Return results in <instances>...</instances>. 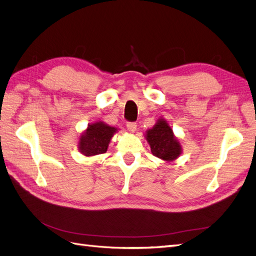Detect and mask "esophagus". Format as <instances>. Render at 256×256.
<instances>
[{
    "instance_id": "34e87169",
    "label": "esophagus",
    "mask_w": 256,
    "mask_h": 256,
    "mask_svg": "<svg viewBox=\"0 0 256 256\" xmlns=\"http://www.w3.org/2000/svg\"><path fill=\"white\" fill-rule=\"evenodd\" d=\"M126 126L130 132H134V131L136 130V122H128Z\"/></svg>"
}]
</instances>
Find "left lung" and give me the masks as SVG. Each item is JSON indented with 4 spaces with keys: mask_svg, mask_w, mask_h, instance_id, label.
I'll list each match as a JSON object with an SVG mask.
<instances>
[{
    "mask_svg": "<svg viewBox=\"0 0 256 256\" xmlns=\"http://www.w3.org/2000/svg\"><path fill=\"white\" fill-rule=\"evenodd\" d=\"M146 140L150 145L152 154L166 161H172L180 154L182 147L174 134L173 130L164 120L158 122L146 132Z\"/></svg>",
    "mask_w": 256,
    "mask_h": 256,
    "instance_id": "obj_1",
    "label": "left lung"
}]
</instances>
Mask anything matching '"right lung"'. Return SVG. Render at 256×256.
Returning a JSON list of instances; mask_svg holds the SVG:
<instances>
[{"instance_id": "right-lung-1", "label": "right lung", "mask_w": 256, "mask_h": 256, "mask_svg": "<svg viewBox=\"0 0 256 256\" xmlns=\"http://www.w3.org/2000/svg\"><path fill=\"white\" fill-rule=\"evenodd\" d=\"M116 130L102 122L92 124L80 138V152L85 156L104 154Z\"/></svg>"}]
</instances>
